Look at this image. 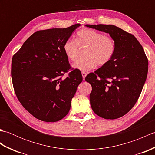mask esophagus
<instances>
[{
  "label": "esophagus",
  "mask_w": 155,
  "mask_h": 155,
  "mask_svg": "<svg viewBox=\"0 0 155 155\" xmlns=\"http://www.w3.org/2000/svg\"><path fill=\"white\" fill-rule=\"evenodd\" d=\"M82 76H83V80H84V78H85V77H86V76H87V73H86V72H82Z\"/></svg>",
  "instance_id": "obj_1"
}]
</instances>
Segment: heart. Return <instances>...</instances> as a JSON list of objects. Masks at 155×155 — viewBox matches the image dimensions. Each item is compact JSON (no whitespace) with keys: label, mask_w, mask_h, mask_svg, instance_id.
Returning a JSON list of instances; mask_svg holds the SVG:
<instances>
[{"label":"heart","mask_w":155,"mask_h":155,"mask_svg":"<svg viewBox=\"0 0 155 155\" xmlns=\"http://www.w3.org/2000/svg\"><path fill=\"white\" fill-rule=\"evenodd\" d=\"M86 47L84 57L76 61L72 67L81 71L86 72L94 68L96 65L104 66L109 62L116 51L115 42L110 37L90 28H83L76 35L75 41H66L63 45V51L68 60L77 59L79 49Z\"/></svg>","instance_id":"1"}]
</instances>
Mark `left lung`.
<instances>
[{"label":"left lung","mask_w":155,"mask_h":155,"mask_svg":"<svg viewBox=\"0 0 155 155\" xmlns=\"http://www.w3.org/2000/svg\"><path fill=\"white\" fill-rule=\"evenodd\" d=\"M85 26L108 33L116 45L111 61L85 78L92 86L90 103L94 113L105 119H116L137 103L147 79L148 59L132 34L112 25Z\"/></svg>","instance_id":"left-lung-1"}]
</instances>
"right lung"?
Returning a JSON list of instances; mask_svg holds the SVG:
<instances>
[{"label": "right lung", "mask_w": 155, "mask_h": 155, "mask_svg": "<svg viewBox=\"0 0 155 155\" xmlns=\"http://www.w3.org/2000/svg\"><path fill=\"white\" fill-rule=\"evenodd\" d=\"M80 26L38 31L13 55L11 77L15 94L37 119L57 122L68 113L83 77L78 69H71L62 47ZM69 70L68 77L62 80Z\"/></svg>", "instance_id": "obj_1"}]
</instances>
